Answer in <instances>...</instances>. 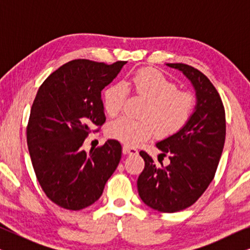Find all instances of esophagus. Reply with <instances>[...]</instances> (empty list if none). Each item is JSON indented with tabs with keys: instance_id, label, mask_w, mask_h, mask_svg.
I'll return each mask as SVG.
<instances>
[{
	"instance_id": "34e87169",
	"label": "esophagus",
	"mask_w": 250,
	"mask_h": 250,
	"mask_svg": "<svg viewBox=\"0 0 250 250\" xmlns=\"http://www.w3.org/2000/svg\"><path fill=\"white\" fill-rule=\"evenodd\" d=\"M123 152H124L125 155H136V153H138V149L134 148V146H123Z\"/></svg>"
}]
</instances>
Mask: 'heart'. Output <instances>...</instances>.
<instances>
[{
    "label": "heart",
    "instance_id": "b5f03b06",
    "mask_svg": "<svg viewBox=\"0 0 250 250\" xmlns=\"http://www.w3.org/2000/svg\"><path fill=\"white\" fill-rule=\"evenodd\" d=\"M124 85L136 98L146 101L141 111L143 119L121 117L107 126L109 138L128 146H136L151 138L155 129L160 136L180 132L192 117L196 99L155 69H141L132 75ZM126 91L121 84H112L104 92L102 104L105 114L117 116L124 107Z\"/></svg>",
    "mask_w": 250,
    "mask_h": 250
}]
</instances>
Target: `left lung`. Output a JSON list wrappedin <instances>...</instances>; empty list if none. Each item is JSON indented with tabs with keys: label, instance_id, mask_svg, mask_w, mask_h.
<instances>
[{
	"label": "left lung",
	"instance_id": "1",
	"mask_svg": "<svg viewBox=\"0 0 250 250\" xmlns=\"http://www.w3.org/2000/svg\"><path fill=\"white\" fill-rule=\"evenodd\" d=\"M182 71L197 94V107L189 123L169 138L157 143L167 166H157L140 151L145 169L138 191L143 203L163 213H175L199 199L213 181L225 141V110L218 92L206 75L186 63H167Z\"/></svg>",
	"mask_w": 250,
	"mask_h": 250
}]
</instances>
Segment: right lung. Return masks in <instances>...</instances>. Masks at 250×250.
Wrapping results in <instances>:
<instances>
[{
	"label": "right lung",
	"mask_w": 250,
	"mask_h": 250,
	"mask_svg": "<svg viewBox=\"0 0 250 250\" xmlns=\"http://www.w3.org/2000/svg\"><path fill=\"white\" fill-rule=\"evenodd\" d=\"M125 63L71 60L37 91L27 124V145L40 186L58 206L69 210L91 206L117 168L122 157L117 140H108L90 152L82 146L104 124L101 91Z\"/></svg>",
	"instance_id": "add662e5"
}]
</instances>
